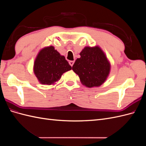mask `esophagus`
Listing matches in <instances>:
<instances>
[{
  "label": "esophagus",
  "instance_id": "1",
  "mask_svg": "<svg viewBox=\"0 0 146 146\" xmlns=\"http://www.w3.org/2000/svg\"><path fill=\"white\" fill-rule=\"evenodd\" d=\"M69 64H70V66H72L73 64H74V61H70L69 62Z\"/></svg>",
  "mask_w": 146,
  "mask_h": 146
}]
</instances>
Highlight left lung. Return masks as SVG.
<instances>
[{"mask_svg": "<svg viewBox=\"0 0 146 146\" xmlns=\"http://www.w3.org/2000/svg\"><path fill=\"white\" fill-rule=\"evenodd\" d=\"M80 58L72 66L82 85L88 88L98 87L106 81L111 69V64L104 51L98 46H86L80 53Z\"/></svg>", "mask_w": 146, "mask_h": 146, "instance_id": "obj_1", "label": "left lung"}]
</instances>
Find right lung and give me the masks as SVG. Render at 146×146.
I'll return each instance as SVG.
<instances>
[{
    "label": "right lung",
    "instance_id": "obj_1",
    "mask_svg": "<svg viewBox=\"0 0 146 146\" xmlns=\"http://www.w3.org/2000/svg\"><path fill=\"white\" fill-rule=\"evenodd\" d=\"M72 69L63 55L50 46L39 52L33 65V72L39 82L51 85L58 82L63 74Z\"/></svg>",
    "mask_w": 146,
    "mask_h": 146
}]
</instances>
